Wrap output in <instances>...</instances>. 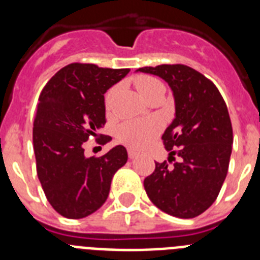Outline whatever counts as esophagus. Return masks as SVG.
I'll return each instance as SVG.
<instances>
[{
	"label": "esophagus",
	"mask_w": 260,
	"mask_h": 260,
	"mask_svg": "<svg viewBox=\"0 0 260 260\" xmlns=\"http://www.w3.org/2000/svg\"><path fill=\"white\" fill-rule=\"evenodd\" d=\"M127 153H128V157L130 158H135L138 156V152L137 151H134V150H132V148H128L127 150Z\"/></svg>",
	"instance_id": "34e87169"
}]
</instances>
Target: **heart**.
I'll return each instance as SVG.
<instances>
[{
	"instance_id": "1",
	"label": "heart",
	"mask_w": 260,
	"mask_h": 260,
	"mask_svg": "<svg viewBox=\"0 0 260 260\" xmlns=\"http://www.w3.org/2000/svg\"><path fill=\"white\" fill-rule=\"evenodd\" d=\"M135 86L143 98H147L157 87H161L162 83L158 79L148 75L137 78ZM116 88H112L107 95V105L110 104V100L113 98ZM161 125L156 118L144 119V121H126L121 123L117 128V138L119 142L127 144L132 148H143L147 144L153 141V138L160 133Z\"/></svg>"
}]
</instances>
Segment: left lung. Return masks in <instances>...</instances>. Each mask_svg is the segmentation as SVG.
I'll use <instances>...</instances> for the list:
<instances>
[{"label": "left lung", "mask_w": 260, "mask_h": 260, "mask_svg": "<svg viewBox=\"0 0 260 260\" xmlns=\"http://www.w3.org/2000/svg\"><path fill=\"white\" fill-rule=\"evenodd\" d=\"M137 71L162 78L176 103V117L161 138L169 158L155 162L144 189L168 215L197 217L212 206L228 173L233 144L228 108L217 87L189 66H146Z\"/></svg>", "instance_id": "obj_1"}]
</instances>
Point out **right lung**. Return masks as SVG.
I'll return each mask as SVG.
<instances>
[{"mask_svg": "<svg viewBox=\"0 0 260 260\" xmlns=\"http://www.w3.org/2000/svg\"><path fill=\"white\" fill-rule=\"evenodd\" d=\"M128 71L74 62L57 71L41 91L32 130L36 172L48 202L63 217L82 219L98 211L114 173L127 161L123 146L86 157L84 142L112 139L98 133L107 122L104 93Z\"/></svg>", "mask_w": 260, "mask_h": 260, "instance_id": "obj_1", "label": "right lung"}]
</instances>
